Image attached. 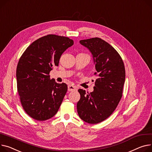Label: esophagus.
Returning a JSON list of instances; mask_svg holds the SVG:
<instances>
[{"mask_svg":"<svg viewBox=\"0 0 152 152\" xmlns=\"http://www.w3.org/2000/svg\"><path fill=\"white\" fill-rule=\"evenodd\" d=\"M77 90V88L75 86H72V85H69L68 86V90L69 92H73V91H75Z\"/></svg>","mask_w":152,"mask_h":152,"instance_id":"esophagus-1","label":"esophagus"}]
</instances>
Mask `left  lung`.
<instances>
[{
    "instance_id": "8db88e82",
    "label": "left lung",
    "mask_w": 152,
    "mask_h": 152,
    "mask_svg": "<svg viewBox=\"0 0 152 152\" xmlns=\"http://www.w3.org/2000/svg\"><path fill=\"white\" fill-rule=\"evenodd\" d=\"M79 43L92 53L98 77L92 92L78 90L80 98L77 114L84 122L96 124L112 114L120 102L125 80V66L117 50L104 40L96 37Z\"/></svg>"
}]
</instances>
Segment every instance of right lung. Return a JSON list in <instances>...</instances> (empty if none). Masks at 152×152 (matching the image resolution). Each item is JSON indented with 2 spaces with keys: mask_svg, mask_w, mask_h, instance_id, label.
<instances>
[{
  "mask_svg": "<svg viewBox=\"0 0 152 152\" xmlns=\"http://www.w3.org/2000/svg\"><path fill=\"white\" fill-rule=\"evenodd\" d=\"M73 43L68 37L48 35L34 42L19 58L16 68L18 92L24 110L32 118L46 120L57 113L68 87L50 79L49 73Z\"/></svg>",
  "mask_w": 152,
  "mask_h": 152,
  "instance_id": "1",
  "label": "right lung"
}]
</instances>
